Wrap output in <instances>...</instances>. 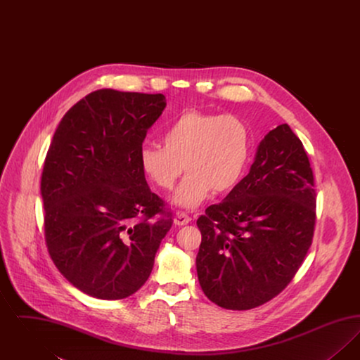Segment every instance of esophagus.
Listing matches in <instances>:
<instances>
[{
	"mask_svg": "<svg viewBox=\"0 0 360 360\" xmlns=\"http://www.w3.org/2000/svg\"><path fill=\"white\" fill-rule=\"evenodd\" d=\"M191 221V217L188 216V213H185V212H178L176 214H175V217H174V224L175 225H186V224L190 223Z\"/></svg>",
	"mask_w": 360,
	"mask_h": 360,
	"instance_id": "obj_1",
	"label": "esophagus"
}]
</instances>
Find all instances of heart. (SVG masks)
<instances>
[{
    "instance_id": "obj_1",
    "label": "heart",
    "mask_w": 360,
    "mask_h": 360,
    "mask_svg": "<svg viewBox=\"0 0 360 360\" xmlns=\"http://www.w3.org/2000/svg\"><path fill=\"white\" fill-rule=\"evenodd\" d=\"M251 153L247 124L232 115L188 110L163 132V146L144 144L139 151L143 172L158 188L175 191V205L193 209L209 194H224L238 186Z\"/></svg>"
}]
</instances>
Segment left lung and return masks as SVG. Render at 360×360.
<instances>
[{"label": "left lung", "mask_w": 360, "mask_h": 360, "mask_svg": "<svg viewBox=\"0 0 360 360\" xmlns=\"http://www.w3.org/2000/svg\"><path fill=\"white\" fill-rule=\"evenodd\" d=\"M197 225L198 281L216 305L257 308L290 283L313 240L316 190L308 155L288 124L264 136L250 172Z\"/></svg>", "instance_id": "left-lung-1"}]
</instances>
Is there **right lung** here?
Listing matches in <instances>:
<instances>
[{
  "label": "right lung",
  "instance_id": "1",
  "mask_svg": "<svg viewBox=\"0 0 360 360\" xmlns=\"http://www.w3.org/2000/svg\"><path fill=\"white\" fill-rule=\"evenodd\" d=\"M165 108L163 94L96 90L70 109L52 137L40 182L46 244L60 274L91 297L136 292L172 228V213L139 163Z\"/></svg>",
  "mask_w": 360,
  "mask_h": 360
}]
</instances>
